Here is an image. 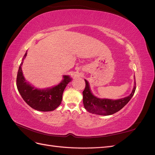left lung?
<instances>
[{
	"label": "left lung",
	"mask_w": 155,
	"mask_h": 155,
	"mask_svg": "<svg viewBox=\"0 0 155 155\" xmlns=\"http://www.w3.org/2000/svg\"><path fill=\"white\" fill-rule=\"evenodd\" d=\"M85 88L83 92V102L84 107L88 112L98 115H111L121 110L130 101L136 90V81L134 80V85L132 92L127 97L115 100L100 99L92 94L88 82L86 79H85Z\"/></svg>",
	"instance_id": "8db88e82"
}]
</instances>
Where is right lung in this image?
I'll list each match as a JSON object with an SVG mask.
<instances>
[{
	"mask_svg": "<svg viewBox=\"0 0 155 155\" xmlns=\"http://www.w3.org/2000/svg\"><path fill=\"white\" fill-rule=\"evenodd\" d=\"M27 55L26 52L18 68L17 76V87L22 99L33 109L43 112L52 111L58 107L62 101L63 93L67 84L72 79L63 76V79L59 85L46 89H39L31 86L26 81L22 71L23 60Z\"/></svg>",
	"mask_w": 155,
	"mask_h": 155,
	"instance_id": "add662e5",
	"label": "right lung"
}]
</instances>
